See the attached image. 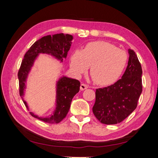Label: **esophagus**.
Masks as SVG:
<instances>
[{"label": "esophagus", "mask_w": 158, "mask_h": 158, "mask_svg": "<svg viewBox=\"0 0 158 158\" xmlns=\"http://www.w3.org/2000/svg\"><path fill=\"white\" fill-rule=\"evenodd\" d=\"M87 88H88V85L86 84H84V83H82V84H81V86H80V89H81V91H83V90H84Z\"/></svg>", "instance_id": "obj_1"}]
</instances>
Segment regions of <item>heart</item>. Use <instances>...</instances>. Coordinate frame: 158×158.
<instances>
[{
    "label": "heart",
    "mask_w": 158,
    "mask_h": 158,
    "mask_svg": "<svg viewBox=\"0 0 158 158\" xmlns=\"http://www.w3.org/2000/svg\"><path fill=\"white\" fill-rule=\"evenodd\" d=\"M127 55L123 49L105 41L87 44L81 50H75L70 57V68L81 75L88 71L97 84L106 85L115 82L125 70Z\"/></svg>",
    "instance_id": "heart-1"
}]
</instances>
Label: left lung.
I'll return each mask as SVG.
<instances>
[{"label": "left lung", "instance_id": "left-lung-1", "mask_svg": "<svg viewBox=\"0 0 158 158\" xmlns=\"http://www.w3.org/2000/svg\"><path fill=\"white\" fill-rule=\"evenodd\" d=\"M128 53V63L122 79L113 85L96 90L92 110L102 123L110 125L122 122L137 106L143 90V71L135 52L129 49Z\"/></svg>", "mask_w": 158, "mask_h": 158}]
</instances>
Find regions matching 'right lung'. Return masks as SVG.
Instances as JSON below:
<instances>
[{"mask_svg":"<svg viewBox=\"0 0 158 158\" xmlns=\"http://www.w3.org/2000/svg\"><path fill=\"white\" fill-rule=\"evenodd\" d=\"M73 37L70 35L63 33L56 34L52 36H43L36 41L28 51L26 53L18 71V79L19 86V95L26 108L28 109L27 103L23 99L26 88L25 83L31 71L35 60L39 53H47L54 56L56 58L62 62L66 58L67 53L71 46ZM80 89V82L77 79L62 77L56 84V107L52 115L49 117H40L32 112L30 114L43 122L49 123H58L65 118L68 113L72 99Z\"/></svg>","mask_w":158,"mask_h":158,"instance_id":"add662e5","label":"right lung"}]
</instances>
